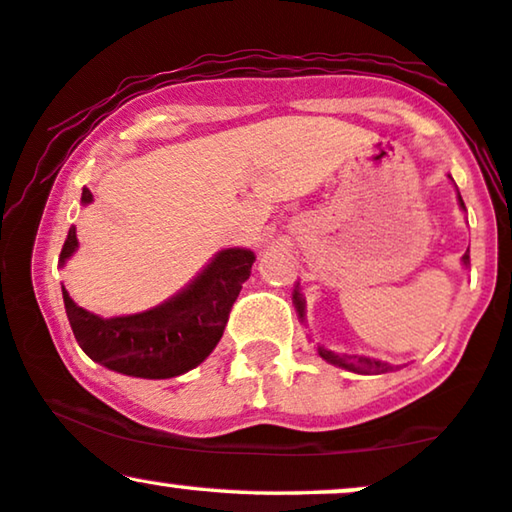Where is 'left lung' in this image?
<instances>
[{"label": "left lung", "mask_w": 512, "mask_h": 512, "mask_svg": "<svg viewBox=\"0 0 512 512\" xmlns=\"http://www.w3.org/2000/svg\"><path fill=\"white\" fill-rule=\"evenodd\" d=\"M447 177H450V174H447ZM450 179H452V177H450ZM457 200H459V207L466 209V207H464V200H461V195H459V191H457ZM461 263H464V265L471 263V258H468V251H466L464 256H461ZM293 307H296L298 319L305 324V298H303V293H300V286H298V284H296V289H293ZM317 354H319L324 361L333 363V366L345 368V370H352V373H359V375H377V373H384V370L394 368V366H389V363H384V361L366 359V356H340V354H333L331 349H326V347H321V345H317Z\"/></svg>", "instance_id": "obj_1"}]
</instances>
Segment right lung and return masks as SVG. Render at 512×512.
<instances>
[{"instance_id": "right-lung-1", "label": "right lung", "mask_w": 512, "mask_h": 512, "mask_svg": "<svg viewBox=\"0 0 512 512\" xmlns=\"http://www.w3.org/2000/svg\"><path fill=\"white\" fill-rule=\"evenodd\" d=\"M90 202L93 193L83 188L81 205ZM76 249L79 240L72 226L60 251V268H65ZM254 261L251 249H221L172 298L151 310L109 319L83 310L62 286L69 326L83 352L114 373L144 380L184 375L200 366L219 345L230 307L249 279Z\"/></svg>"}]
</instances>
